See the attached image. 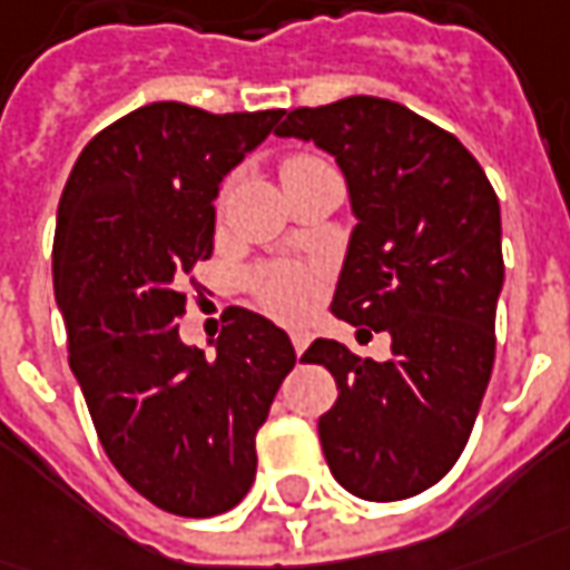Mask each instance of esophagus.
Returning <instances> with one entry per match:
<instances>
[{"mask_svg":"<svg viewBox=\"0 0 570 570\" xmlns=\"http://www.w3.org/2000/svg\"><path fill=\"white\" fill-rule=\"evenodd\" d=\"M289 340H293V350L299 352H305V346H308V331H302V327H293V331H289Z\"/></svg>","mask_w":570,"mask_h":570,"instance_id":"34e87169","label":"esophagus"}]
</instances>
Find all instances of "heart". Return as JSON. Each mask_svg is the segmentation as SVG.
I'll return each instance as SVG.
<instances>
[{
  "instance_id": "obj_1",
  "label": "heart",
  "mask_w": 570,
  "mask_h": 570,
  "mask_svg": "<svg viewBox=\"0 0 570 570\" xmlns=\"http://www.w3.org/2000/svg\"><path fill=\"white\" fill-rule=\"evenodd\" d=\"M308 165H317V161H312V158H289L284 165V174L299 171V168H308ZM253 284L258 299L265 302V308H271L274 315H299L315 296L312 274L299 268V265H289V262L262 268L253 277Z\"/></svg>"
}]
</instances>
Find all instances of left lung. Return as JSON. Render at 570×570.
Instances as JSON below:
<instances>
[{"instance_id": "obj_1", "label": "left lung", "mask_w": 570, "mask_h": 570, "mask_svg": "<svg viewBox=\"0 0 570 570\" xmlns=\"http://www.w3.org/2000/svg\"><path fill=\"white\" fill-rule=\"evenodd\" d=\"M284 115L274 134L334 155L350 189L355 227L331 312L393 340L386 362L336 340L302 355L336 381L317 421L324 459L352 497H417L459 462L493 374L505 281L497 193L459 139L390 99Z\"/></svg>"}]
</instances>
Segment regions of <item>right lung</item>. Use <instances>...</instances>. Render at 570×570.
<instances>
[{"instance_id":"add662e5","label":"right lung","mask_w":570,"mask_h":570,"mask_svg":"<svg viewBox=\"0 0 570 570\" xmlns=\"http://www.w3.org/2000/svg\"><path fill=\"white\" fill-rule=\"evenodd\" d=\"M284 111L153 102L87 142L58 203L52 281L99 443L139 497L184 518L230 512L255 433L296 365L268 317L230 308L215 358L180 340V284L215 246L220 180Z\"/></svg>"}]
</instances>
